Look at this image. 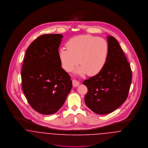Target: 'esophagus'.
Returning <instances> with one entry per match:
<instances>
[{
    "mask_svg": "<svg viewBox=\"0 0 148 148\" xmlns=\"http://www.w3.org/2000/svg\"><path fill=\"white\" fill-rule=\"evenodd\" d=\"M79 85V82H77V81L75 80H73V86L74 87H77Z\"/></svg>",
    "mask_w": 148,
    "mask_h": 148,
    "instance_id": "obj_1",
    "label": "esophagus"
}]
</instances>
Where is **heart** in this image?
Masks as SVG:
<instances>
[{
  "label": "heart",
  "instance_id": "obj_1",
  "mask_svg": "<svg viewBox=\"0 0 148 148\" xmlns=\"http://www.w3.org/2000/svg\"><path fill=\"white\" fill-rule=\"evenodd\" d=\"M67 49L59 50V56L64 69L71 71L80 61L81 66L77 73L89 75L98 74L106 61L108 45L101 38L90 35H78L70 39L66 43ZM79 60H78V59Z\"/></svg>",
  "mask_w": 148,
  "mask_h": 148
}]
</instances>
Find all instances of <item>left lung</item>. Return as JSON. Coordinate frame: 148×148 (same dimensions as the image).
I'll list each match as a JSON object with an SVG mask.
<instances>
[{"label": "left lung", "mask_w": 148, "mask_h": 148, "mask_svg": "<svg viewBox=\"0 0 148 148\" xmlns=\"http://www.w3.org/2000/svg\"><path fill=\"white\" fill-rule=\"evenodd\" d=\"M108 53L106 64L98 74L83 82L88 88L85 104L98 114L112 113L127 98L132 71L116 39L108 37Z\"/></svg>", "instance_id": "left-lung-1"}]
</instances>
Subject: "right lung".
Instances as JSON below:
<instances>
[{
	"instance_id": "1",
	"label": "right lung",
	"mask_w": 148,
	"mask_h": 148,
	"mask_svg": "<svg viewBox=\"0 0 148 148\" xmlns=\"http://www.w3.org/2000/svg\"><path fill=\"white\" fill-rule=\"evenodd\" d=\"M62 38L60 34L39 36L29 46L23 63V91L32 108L44 115L57 112L72 88L59 56Z\"/></svg>"
}]
</instances>
